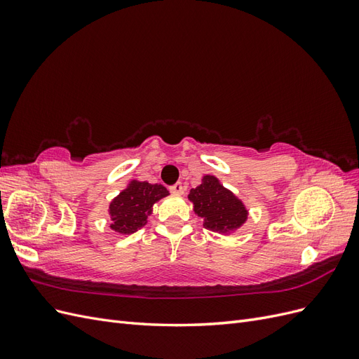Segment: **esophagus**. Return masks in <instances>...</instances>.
I'll use <instances>...</instances> for the list:
<instances>
[{
    "label": "esophagus",
    "instance_id": "34e87169",
    "mask_svg": "<svg viewBox=\"0 0 359 359\" xmlns=\"http://www.w3.org/2000/svg\"><path fill=\"white\" fill-rule=\"evenodd\" d=\"M169 190L172 193H175V194H182L184 193V187H182L181 182H175V184H173V186L169 187Z\"/></svg>",
    "mask_w": 359,
    "mask_h": 359
}]
</instances>
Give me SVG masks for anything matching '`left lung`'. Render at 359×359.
<instances>
[{
  "instance_id": "obj_1",
  "label": "left lung",
  "mask_w": 359,
  "mask_h": 359,
  "mask_svg": "<svg viewBox=\"0 0 359 359\" xmlns=\"http://www.w3.org/2000/svg\"><path fill=\"white\" fill-rule=\"evenodd\" d=\"M189 201L194 205V212L202 217L203 226L212 232H233L247 220L244 203L212 175H205L201 186L190 190Z\"/></svg>"
}]
</instances>
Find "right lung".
Here are the masks:
<instances>
[{
    "label": "right lung",
    "instance_id": "add662e5",
    "mask_svg": "<svg viewBox=\"0 0 359 359\" xmlns=\"http://www.w3.org/2000/svg\"><path fill=\"white\" fill-rule=\"evenodd\" d=\"M169 191L161 184H149L147 181H132L109 205L111 227L118 232L130 235L147 224L153 205Z\"/></svg>",
    "mask_w": 359,
    "mask_h": 359
}]
</instances>
